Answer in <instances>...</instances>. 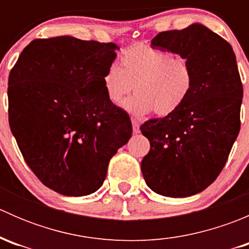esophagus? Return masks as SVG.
Masks as SVG:
<instances>
[{
	"instance_id": "1",
	"label": "esophagus",
	"mask_w": 249,
	"mask_h": 249,
	"mask_svg": "<svg viewBox=\"0 0 249 249\" xmlns=\"http://www.w3.org/2000/svg\"><path fill=\"white\" fill-rule=\"evenodd\" d=\"M132 131H134V134H139L140 132V124L136 120H132Z\"/></svg>"
}]
</instances>
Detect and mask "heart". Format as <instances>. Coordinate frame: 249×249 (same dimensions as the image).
I'll list each match as a JSON object with an SVG mask.
<instances>
[{"mask_svg": "<svg viewBox=\"0 0 249 249\" xmlns=\"http://www.w3.org/2000/svg\"><path fill=\"white\" fill-rule=\"evenodd\" d=\"M107 99L117 105L129 92L134 96L120 104L135 115L152 112L169 115L176 112L190 95L194 85L192 67L184 57L147 46L135 44L120 55V67L109 65L102 76Z\"/></svg>", "mask_w": 249, "mask_h": 249, "instance_id": "b5f03b06", "label": "heart"}]
</instances>
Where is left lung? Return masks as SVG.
<instances>
[{"label": "left lung", "instance_id": "left-lung-1", "mask_svg": "<svg viewBox=\"0 0 249 249\" xmlns=\"http://www.w3.org/2000/svg\"><path fill=\"white\" fill-rule=\"evenodd\" d=\"M150 46L187 59L194 85L176 112L141 126L150 142L141 170L157 194L192 196L214 182L240 131L243 89L235 53L199 22L160 32Z\"/></svg>", "mask_w": 249, "mask_h": 249}]
</instances>
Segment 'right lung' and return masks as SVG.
<instances>
[{
  "label": "right lung",
  "instance_id": "1",
  "mask_svg": "<svg viewBox=\"0 0 249 249\" xmlns=\"http://www.w3.org/2000/svg\"><path fill=\"white\" fill-rule=\"evenodd\" d=\"M118 49L69 35L35 39L9 73L12 134L32 172L59 194L96 192L110 158L131 137L130 118L102 84Z\"/></svg>",
  "mask_w": 249,
  "mask_h": 249
}]
</instances>
